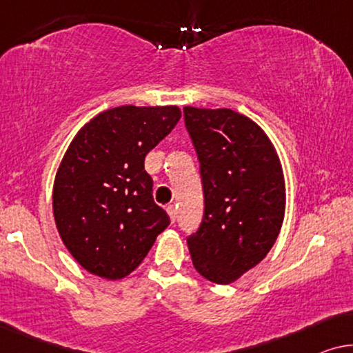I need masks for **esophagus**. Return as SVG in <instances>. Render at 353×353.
<instances>
[{
	"label": "esophagus",
	"instance_id": "1",
	"mask_svg": "<svg viewBox=\"0 0 353 353\" xmlns=\"http://www.w3.org/2000/svg\"><path fill=\"white\" fill-rule=\"evenodd\" d=\"M166 212H168V216H170V221L172 222V224H174V222H176V219H177V210H176V208L174 206H168L166 208Z\"/></svg>",
	"mask_w": 353,
	"mask_h": 353
}]
</instances>
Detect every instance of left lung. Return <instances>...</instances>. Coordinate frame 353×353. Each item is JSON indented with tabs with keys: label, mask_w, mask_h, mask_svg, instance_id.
I'll list each match as a JSON object with an SVG mask.
<instances>
[{
	"label": "left lung",
	"mask_w": 353,
	"mask_h": 353,
	"mask_svg": "<svg viewBox=\"0 0 353 353\" xmlns=\"http://www.w3.org/2000/svg\"><path fill=\"white\" fill-rule=\"evenodd\" d=\"M183 117L205 192V216L188 251L198 274L230 285L264 259L281 230V161L264 129L232 108L183 107Z\"/></svg>",
	"instance_id": "8db88e82"
}]
</instances>
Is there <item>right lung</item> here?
<instances>
[{"label": "right lung", "instance_id": "1", "mask_svg": "<svg viewBox=\"0 0 353 353\" xmlns=\"http://www.w3.org/2000/svg\"><path fill=\"white\" fill-rule=\"evenodd\" d=\"M177 105H121L99 113L68 145L52 212L68 252L89 274L121 280L141 265L170 217L155 205L145 155L181 120Z\"/></svg>", "mask_w": 353, "mask_h": 353}]
</instances>
